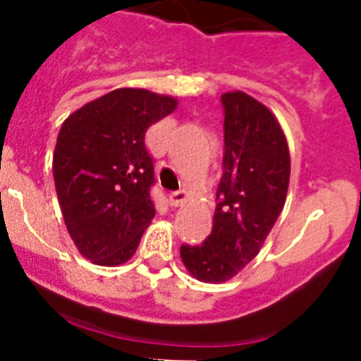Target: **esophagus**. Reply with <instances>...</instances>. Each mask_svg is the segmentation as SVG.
I'll use <instances>...</instances> for the list:
<instances>
[{
  "instance_id": "esophagus-1",
  "label": "esophagus",
  "mask_w": 361,
  "mask_h": 361,
  "mask_svg": "<svg viewBox=\"0 0 361 361\" xmlns=\"http://www.w3.org/2000/svg\"><path fill=\"white\" fill-rule=\"evenodd\" d=\"M186 200H188L186 191H173V193H170V206H173V208L183 206Z\"/></svg>"
}]
</instances>
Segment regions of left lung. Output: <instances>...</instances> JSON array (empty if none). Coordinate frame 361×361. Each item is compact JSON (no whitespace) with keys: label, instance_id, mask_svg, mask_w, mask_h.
<instances>
[{"label":"left lung","instance_id":"8db88e82","mask_svg":"<svg viewBox=\"0 0 361 361\" xmlns=\"http://www.w3.org/2000/svg\"><path fill=\"white\" fill-rule=\"evenodd\" d=\"M224 175L216 188L213 229L200 245H180L193 279L231 280L258 255L282 213L291 177L288 139L275 114L244 92H226Z\"/></svg>","mask_w":361,"mask_h":361}]
</instances>
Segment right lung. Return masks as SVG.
Wrapping results in <instances>:
<instances>
[{
	"mask_svg": "<svg viewBox=\"0 0 361 361\" xmlns=\"http://www.w3.org/2000/svg\"><path fill=\"white\" fill-rule=\"evenodd\" d=\"M178 101L145 88H117L70 114L54 149V183L66 229L97 266L128 262L155 216L146 130Z\"/></svg>",
	"mask_w": 361,
	"mask_h": 361,
	"instance_id": "right-lung-1",
	"label": "right lung"
}]
</instances>
